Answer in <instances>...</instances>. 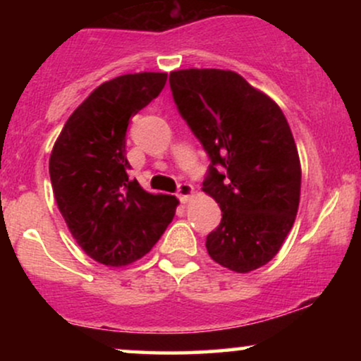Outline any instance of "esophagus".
Returning a JSON list of instances; mask_svg holds the SVG:
<instances>
[{
  "label": "esophagus",
  "instance_id": "obj_1",
  "mask_svg": "<svg viewBox=\"0 0 361 361\" xmlns=\"http://www.w3.org/2000/svg\"><path fill=\"white\" fill-rule=\"evenodd\" d=\"M178 198H180V202H183V204H186V202L192 198L193 195V186L188 185V183H180L178 185Z\"/></svg>",
  "mask_w": 361,
  "mask_h": 361
}]
</instances>
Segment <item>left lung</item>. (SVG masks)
Wrapping results in <instances>:
<instances>
[{
	"mask_svg": "<svg viewBox=\"0 0 361 361\" xmlns=\"http://www.w3.org/2000/svg\"><path fill=\"white\" fill-rule=\"evenodd\" d=\"M169 86L210 159L204 192L222 210L207 251L233 271L256 270L279 252L299 209L300 161L287 118L233 71H173Z\"/></svg>",
	"mask_w": 361,
	"mask_h": 361,
	"instance_id": "1",
	"label": "left lung"
}]
</instances>
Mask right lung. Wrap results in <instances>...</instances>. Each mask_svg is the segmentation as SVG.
<instances>
[{"mask_svg": "<svg viewBox=\"0 0 361 361\" xmlns=\"http://www.w3.org/2000/svg\"><path fill=\"white\" fill-rule=\"evenodd\" d=\"M166 78L139 73L103 82L54 144L49 173L59 212L82 251L106 267L142 258L175 217L176 198L130 180L126 156L130 118L159 97Z\"/></svg>", "mask_w": 361, "mask_h": 361, "instance_id": "1", "label": "right lung"}]
</instances>
